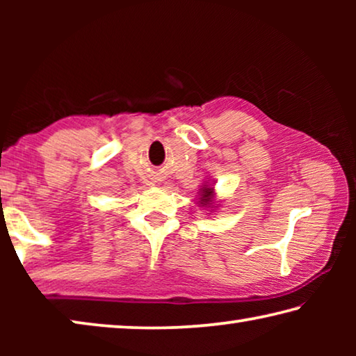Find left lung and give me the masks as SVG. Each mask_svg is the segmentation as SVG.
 Here are the masks:
<instances>
[{"mask_svg":"<svg viewBox=\"0 0 356 356\" xmlns=\"http://www.w3.org/2000/svg\"><path fill=\"white\" fill-rule=\"evenodd\" d=\"M212 191H213V188H210L209 185L202 186V190H201V204H202V206H209V204L212 202Z\"/></svg>","mask_w":356,"mask_h":356,"instance_id":"left-lung-1","label":"left lung"}]
</instances>
